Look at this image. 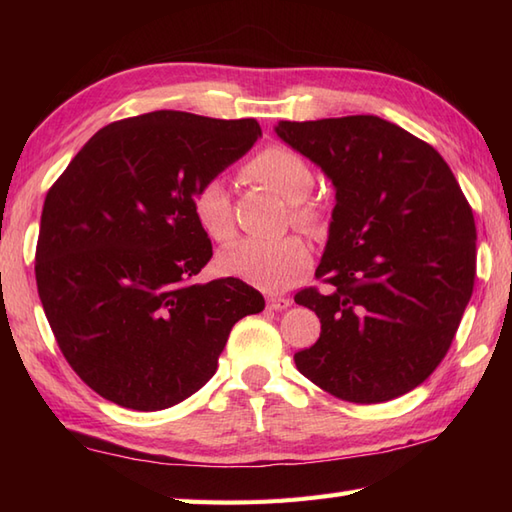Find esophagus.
I'll return each instance as SVG.
<instances>
[{
    "label": "esophagus",
    "mask_w": 512,
    "mask_h": 512,
    "mask_svg": "<svg viewBox=\"0 0 512 512\" xmlns=\"http://www.w3.org/2000/svg\"><path fill=\"white\" fill-rule=\"evenodd\" d=\"M290 303H292V301H290L288 297H277V295H270V297H268V308H270V310H277V312L290 308Z\"/></svg>",
    "instance_id": "34e87169"
}]
</instances>
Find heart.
Here are the masks:
<instances>
[{"mask_svg": "<svg viewBox=\"0 0 512 512\" xmlns=\"http://www.w3.org/2000/svg\"><path fill=\"white\" fill-rule=\"evenodd\" d=\"M242 173L246 180L290 202L292 222L306 228L317 226L319 211L306 200L314 187V173L297 151L270 145L250 158ZM191 211L202 233L213 242L222 244L235 235L231 195L220 178L206 180L193 191ZM310 264V244L295 233L279 239H242L217 257L224 275L270 292L295 284Z\"/></svg>", "mask_w": 512, "mask_h": 512, "instance_id": "b5f03b06", "label": "heart"}]
</instances>
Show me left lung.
Returning <instances> with one entry per match:
<instances>
[{"label":"left lung","mask_w":512,"mask_h":512,"mask_svg":"<svg viewBox=\"0 0 512 512\" xmlns=\"http://www.w3.org/2000/svg\"><path fill=\"white\" fill-rule=\"evenodd\" d=\"M277 136L336 189L330 235L295 301L321 336L295 354L328 394L372 405L424 383L449 352L475 281V220L447 162L378 116L281 121Z\"/></svg>","instance_id":"8db88e82"}]
</instances>
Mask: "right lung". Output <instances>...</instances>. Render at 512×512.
Segmentation results:
<instances>
[{"label":"right lung","mask_w":512,"mask_h":512,"mask_svg":"<svg viewBox=\"0 0 512 512\" xmlns=\"http://www.w3.org/2000/svg\"><path fill=\"white\" fill-rule=\"evenodd\" d=\"M262 136L255 118L160 110L96 132L43 202L35 255L65 361L116 405L160 411L209 383L228 334L264 297L193 284L213 255L191 195Z\"/></svg>","instance_id":"add662e5"}]
</instances>
